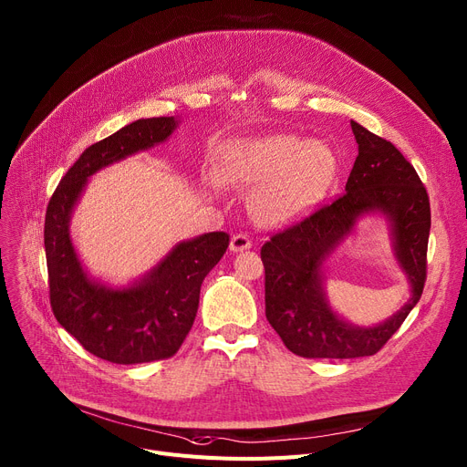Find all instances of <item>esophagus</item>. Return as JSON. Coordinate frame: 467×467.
<instances>
[{
	"label": "esophagus",
	"instance_id": "esophagus-1",
	"mask_svg": "<svg viewBox=\"0 0 467 467\" xmlns=\"http://www.w3.org/2000/svg\"><path fill=\"white\" fill-rule=\"evenodd\" d=\"M252 248V240L246 236V234H234L231 238V244H229V250L233 254H238V252H244V250H250Z\"/></svg>",
	"mask_w": 467,
	"mask_h": 467
}]
</instances>
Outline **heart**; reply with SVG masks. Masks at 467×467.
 Listing matches in <instances>:
<instances>
[{"label":"heart","instance_id":"b5f03b06","mask_svg":"<svg viewBox=\"0 0 467 467\" xmlns=\"http://www.w3.org/2000/svg\"><path fill=\"white\" fill-rule=\"evenodd\" d=\"M227 176L246 187L263 227H285L310 215L337 178V157L322 141L271 134L236 140L225 150Z\"/></svg>","mask_w":467,"mask_h":467}]
</instances>
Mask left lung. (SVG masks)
<instances>
[{
  "label": "left lung",
  "mask_w": 467,
  "mask_h": 467,
  "mask_svg": "<svg viewBox=\"0 0 467 467\" xmlns=\"http://www.w3.org/2000/svg\"><path fill=\"white\" fill-rule=\"evenodd\" d=\"M358 157L333 204L276 233L261 248L265 314L284 345L303 358L347 359L377 354L420 301L431 227L430 199L416 170L389 143L350 120ZM365 214H382L392 253L410 282V301L375 327L338 317L325 293L327 261Z\"/></svg>",
  "instance_id": "left-lung-1"
}]
</instances>
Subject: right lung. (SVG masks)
<instances>
[{
  "instance_id": "obj_1",
  "label": "right lung",
  "mask_w": 467,
  "mask_h": 467,
  "mask_svg": "<svg viewBox=\"0 0 467 467\" xmlns=\"http://www.w3.org/2000/svg\"><path fill=\"white\" fill-rule=\"evenodd\" d=\"M180 117L138 119L96 141L60 180L45 215L51 306L58 324L96 358L136 365L174 356L199 310L201 285L229 248L227 233H206L176 246L140 278L111 285L90 276L73 246L69 221L90 176L164 143Z\"/></svg>"
}]
</instances>
